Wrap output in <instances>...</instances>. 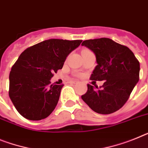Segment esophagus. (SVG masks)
I'll return each instance as SVG.
<instances>
[{
	"label": "esophagus",
	"instance_id": "34e87169",
	"mask_svg": "<svg viewBox=\"0 0 148 148\" xmlns=\"http://www.w3.org/2000/svg\"><path fill=\"white\" fill-rule=\"evenodd\" d=\"M77 82H76V81H69V83H70V84H77Z\"/></svg>",
	"mask_w": 148,
	"mask_h": 148
}]
</instances>
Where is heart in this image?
Returning a JSON list of instances; mask_svg holds the SVG:
<instances>
[{"label":"heart","instance_id":"heart-1","mask_svg":"<svg viewBox=\"0 0 148 148\" xmlns=\"http://www.w3.org/2000/svg\"><path fill=\"white\" fill-rule=\"evenodd\" d=\"M84 50H88V49H84Z\"/></svg>","mask_w":148,"mask_h":148}]
</instances>
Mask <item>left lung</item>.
<instances>
[{
  "mask_svg": "<svg viewBox=\"0 0 148 148\" xmlns=\"http://www.w3.org/2000/svg\"><path fill=\"white\" fill-rule=\"evenodd\" d=\"M82 45L96 55L97 65L90 79L105 81L100 89L88 84L82 99L97 113L115 112L128 100L139 80V62L128 47L108 38L84 40Z\"/></svg>",
  "mask_w": 148,
  "mask_h": 148,
  "instance_id": "left-lung-1",
  "label": "left lung"
}]
</instances>
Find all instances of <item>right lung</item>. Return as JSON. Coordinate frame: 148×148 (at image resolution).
I'll use <instances>...</instances> for the list:
<instances>
[{
	"mask_svg": "<svg viewBox=\"0 0 148 148\" xmlns=\"http://www.w3.org/2000/svg\"><path fill=\"white\" fill-rule=\"evenodd\" d=\"M82 42L50 39L20 55L10 73L9 96L21 116L40 121L54 111L64 84H51L50 80Z\"/></svg>",
	"mask_w": 148,
	"mask_h": 148,
	"instance_id": "obj_1",
	"label": "right lung"
}]
</instances>
